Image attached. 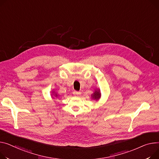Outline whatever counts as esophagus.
<instances>
[{"instance_id":"1","label":"esophagus","mask_w":159,"mask_h":159,"mask_svg":"<svg viewBox=\"0 0 159 159\" xmlns=\"http://www.w3.org/2000/svg\"><path fill=\"white\" fill-rule=\"evenodd\" d=\"M73 94L75 95V96H79V95H80V94H81V92L77 91H73Z\"/></svg>"}]
</instances>
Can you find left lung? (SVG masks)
Segmentation results:
<instances>
[{"mask_svg":"<svg viewBox=\"0 0 159 159\" xmlns=\"http://www.w3.org/2000/svg\"><path fill=\"white\" fill-rule=\"evenodd\" d=\"M100 94L99 93V91H95L94 93L93 94V97L94 99H98L100 98Z\"/></svg>","mask_w":159,"mask_h":159,"instance_id":"obj_1","label":"left lung"}]
</instances>
